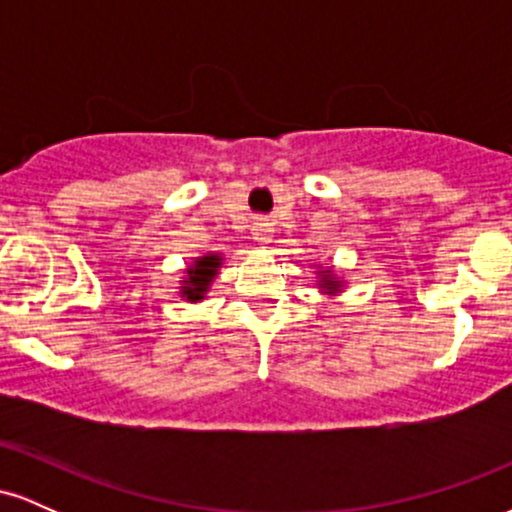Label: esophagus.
Segmentation results:
<instances>
[{"label": "esophagus", "mask_w": 512, "mask_h": 512, "mask_svg": "<svg viewBox=\"0 0 512 512\" xmlns=\"http://www.w3.org/2000/svg\"><path fill=\"white\" fill-rule=\"evenodd\" d=\"M274 236V223H269L267 219H260L252 226V238L257 240L260 245H267Z\"/></svg>", "instance_id": "obj_1"}]
</instances>
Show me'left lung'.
<instances>
[{
    "mask_svg": "<svg viewBox=\"0 0 512 512\" xmlns=\"http://www.w3.org/2000/svg\"><path fill=\"white\" fill-rule=\"evenodd\" d=\"M322 289V293H330V296H334V293L342 291V281L337 279V276L332 274V269H322L320 272V284H317Z\"/></svg>",
    "mask_w": 512,
    "mask_h": 512,
    "instance_id": "left-lung-1",
    "label": "left lung"
}]
</instances>
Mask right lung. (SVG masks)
I'll return each instance as SVG.
<instances>
[{
    "label": "right lung",
    "mask_w": 512,
    "mask_h": 512,
    "mask_svg": "<svg viewBox=\"0 0 512 512\" xmlns=\"http://www.w3.org/2000/svg\"><path fill=\"white\" fill-rule=\"evenodd\" d=\"M221 260L223 257L216 255V252H209V255L197 257L195 264H190V267H187L185 279H182V286H180V296L190 303L202 301L204 293L209 291L211 281H214V276L219 274Z\"/></svg>",
    "instance_id": "add662e5"
}]
</instances>
